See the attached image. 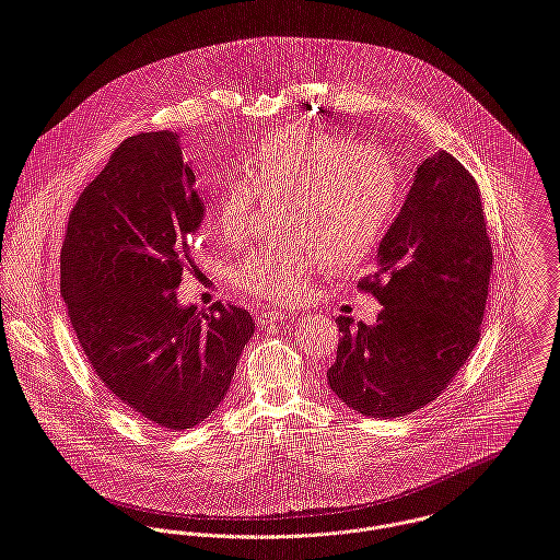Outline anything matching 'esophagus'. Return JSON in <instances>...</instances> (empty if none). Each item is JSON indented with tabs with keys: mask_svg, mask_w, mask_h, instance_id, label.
<instances>
[{
	"mask_svg": "<svg viewBox=\"0 0 560 560\" xmlns=\"http://www.w3.org/2000/svg\"><path fill=\"white\" fill-rule=\"evenodd\" d=\"M284 313L282 311H276V308H267V311H260L256 313V322L260 326H269V324H282L284 322Z\"/></svg>",
	"mask_w": 560,
	"mask_h": 560,
	"instance_id": "34e87169",
	"label": "esophagus"
}]
</instances>
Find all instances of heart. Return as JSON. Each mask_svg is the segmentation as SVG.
<instances>
[{"label": "heart", "mask_w": 560, "mask_h": 560, "mask_svg": "<svg viewBox=\"0 0 560 560\" xmlns=\"http://www.w3.org/2000/svg\"><path fill=\"white\" fill-rule=\"evenodd\" d=\"M243 178L221 188L212 221L243 234L256 195H284L280 223L302 237L276 236L247 252L232 269L234 284L271 302H293L311 273L332 258L350 267L382 243L401 199L395 159L377 145L311 126H287L262 137L238 165Z\"/></svg>", "instance_id": "b5f03b06"}]
</instances>
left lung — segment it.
I'll return each mask as SVG.
<instances>
[{
	"mask_svg": "<svg viewBox=\"0 0 560 560\" xmlns=\"http://www.w3.org/2000/svg\"><path fill=\"white\" fill-rule=\"evenodd\" d=\"M493 249L480 188L447 152L425 159L359 282L382 304L373 326L339 317L330 388L365 417H404L430 404L480 339Z\"/></svg>",
	"mask_w": 560,
	"mask_h": 560,
	"instance_id": "left-lung-1",
	"label": "left lung"
}]
</instances>
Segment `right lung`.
<instances>
[{
    "instance_id": "right-lung-1",
    "label": "right lung",
    "mask_w": 560,
    "mask_h": 560,
    "mask_svg": "<svg viewBox=\"0 0 560 560\" xmlns=\"http://www.w3.org/2000/svg\"><path fill=\"white\" fill-rule=\"evenodd\" d=\"M203 201L178 135L126 139L75 201L60 252V291L75 337L119 401L180 432L225 397L252 315L232 304L180 306Z\"/></svg>"
}]
</instances>
